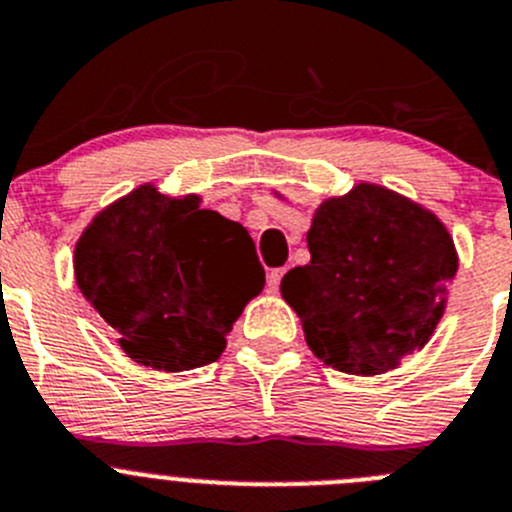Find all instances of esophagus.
<instances>
[{"label":"esophagus","instance_id":"esophagus-1","mask_svg":"<svg viewBox=\"0 0 512 512\" xmlns=\"http://www.w3.org/2000/svg\"><path fill=\"white\" fill-rule=\"evenodd\" d=\"M285 275V267H278V270H270V275H267V285H270L272 290L280 288V280H283Z\"/></svg>","mask_w":512,"mask_h":512}]
</instances>
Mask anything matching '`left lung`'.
<instances>
[{
    "mask_svg": "<svg viewBox=\"0 0 512 512\" xmlns=\"http://www.w3.org/2000/svg\"><path fill=\"white\" fill-rule=\"evenodd\" d=\"M308 250L280 293L323 364L376 376L429 341L457 272L455 242L432 212L358 184L318 207Z\"/></svg>",
    "mask_w": 512,
    "mask_h": 512,
    "instance_id": "obj_1",
    "label": "left lung"
}]
</instances>
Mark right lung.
<instances>
[{
  "instance_id": "obj_1",
  "label": "right lung",
  "mask_w": 512,
  "mask_h": 512,
  "mask_svg": "<svg viewBox=\"0 0 512 512\" xmlns=\"http://www.w3.org/2000/svg\"><path fill=\"white\" fill-rule=\"evenodd\" d=\"M75 280L136 364L207 366L265 285L242 224L199 197L171 199L146 184L98 214L75 245Z\"/></svg>"
}]
</instances>
